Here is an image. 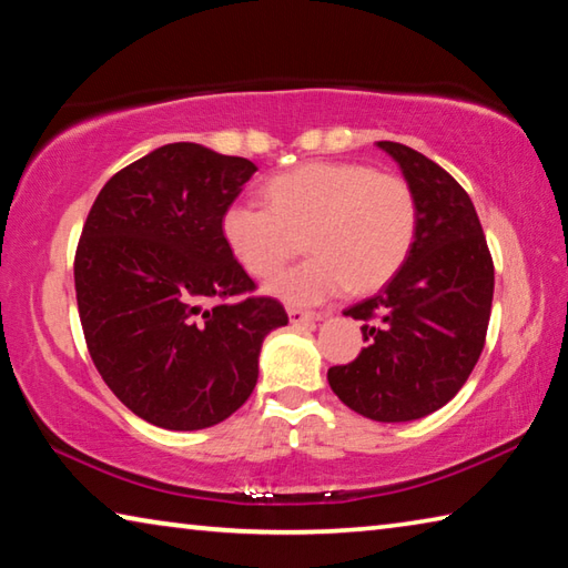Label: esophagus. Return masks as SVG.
<instances>
[{
	"mask_svg": "<svg viewBox=\"0 0 568 568\" xmlns=\"http://www.w3.org/2000/svg\"><path fill=\"white\" fill-rule=\"evenodd\" d=\"M287 318L293 323H313V321H321L323 313H311V311H301V307H291L287 311Z\"/></svg>",
	"mask_w": 568,
	"mask_h": 568,
	"instance_id": "obj_1",
	"label": "esophagus"
}]
</instances>
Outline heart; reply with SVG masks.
<instances>
[{
    "label": "heart",
    "instance_id": "heart-1",
    "mask_svg": "<svg viewBox=\"0 0 568 568\" xmlns=\"http://www.w3.org/2000/svg\"><path fill=\"white\" fill-rule=\"evenodd\" d=\"M265 203H233L220 233L235 263L271 277L305 240V263L265 285L287 305H318L341 295L373 293L400 271L416 237L418 207L400 178L358 162H307L265 182Z\"/></svg>",
    "mask_w": 568,
    "mask_h": 568
}]
</instances>
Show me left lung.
<instances>
[{
    "label": "left lung",
    "instance_id": "1",
    "mask_svg": "<svg viewBox=\"0 0 568 568\" xmlns=\"http://www.w3.org/2000/svg\"><path fill=\"white\" fill-rule=\"evenodd\" d=\"M416 197L410 253L378 295L343 315L363 321L365 348L328 383L351 410L381 423L428 416L456 396L484 351L494 261L466 190L400 142H378Z\"/></svg>",
    "mask_w": 568,
    "mask_h": 568
}]
</instances>
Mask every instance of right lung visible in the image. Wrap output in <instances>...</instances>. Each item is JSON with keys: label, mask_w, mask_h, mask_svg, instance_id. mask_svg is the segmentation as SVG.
<instances>
[{"label": "right lung", "mask_w": 568, "mask_h": 568, "mask_svg": "<svg viewBox=\"0 0 568 568\" xmlns=\"http://www.w3.org/2000/svg\"><path fill=\"white\" fill-rule=\"evenodd\" d=\"M255 170L172 142L110 178L82 227L84 341L110 390L152 426L200 430L233 416L257 383L265 335L287 325L281 303L247 295L255 283L220 233Z\"/></svg>", "instance_id": "right-lung-1"}]
</instances>
